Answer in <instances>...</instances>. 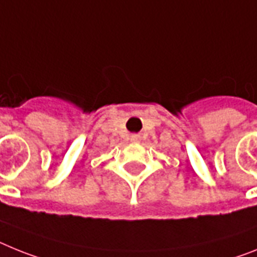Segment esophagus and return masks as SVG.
I'll return each mask as SVG.
<instances>
[{
  "label": "esophagus",
  "instance_id": "obj_1",
  "mask_svg": "<svg viewBox=\"0 0 257 257\" xmlns=\"http://www.w3.org/2000/svg\"><path fill=\"white\" fill-rule=\"evenodd\" d=\"M131 141L133 142V144H138V142L141 141V136H140V135H132L131 136Z\"/></svg>",
  "mask_w": 257,
  "mask_h": 257
}]
</instances>
